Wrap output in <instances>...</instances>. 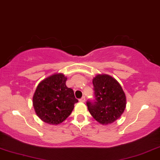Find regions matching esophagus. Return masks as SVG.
Instances as JSON below:
<instances>
[{
    "mask_svg": "<svg viewBox=\"0 0 160 160\" xmlns=\"http://www.w3.org/2000/svg\"><path fill=\"white\" fill-rule=\"evenodd\" d=\"M85 101H86V97H82L81 99H80V102H85Z\"/></svg>",
    "mask_w": 160,
    "mask_h": 160,
    "instance_id": "34e87169",
    "label": "esophagus"
}]
</instances>
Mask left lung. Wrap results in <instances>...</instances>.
Here are the masks:
<instances>
[{"label":"left lung","instance_id":"obj_1","mask_svg":"<svg viewBox=\"0 0 160 160\" xmlns=\"http://www.w3.org/2000/svg\"><path fill=\"white\" fill-rule=\"evenodd\" d=\"M95 99L86 105L91 116L103 125L120 118L126 108V96L116 79L108 74H97L93 79Z\"/></svg>","mask_w":160,"mask_h":160}]
</instances>
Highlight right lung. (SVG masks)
<instances>
[{
    "label": "right lung",
    "mask_w": 160,
    "mask_h": 160,
    "mask_svg": "<svg viewBox=\"0 0 160 160\" xmlns=\"http://www.w3.org/2000/svg\"><path fill=\"white\" fill-rule=\"evenodd\" d=\"M67 80L63 74H54L40 82L36 89L33 97L34 110L45 123H62L78 102L73 90L66 86Z\"/></svg>",
    "instance_id": "right-lung-1"
}]
</instances>
